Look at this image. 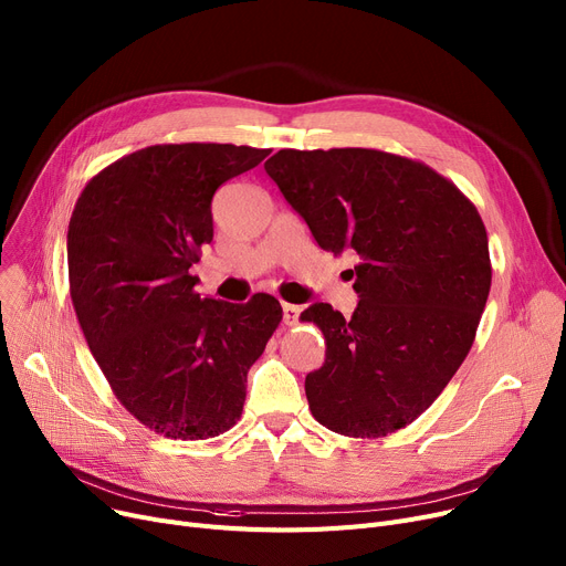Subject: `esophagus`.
Listing matches in <instances>:
<instances>
[{
    "mask_svg": "<svg viewBox=\"0 0 566 566\" xmlns=\"http://www.w3.org/2000/svg\"><path fill=\"white\" fill-rule=\"evenodd\" d=\"M282 312H284V325H295V323H298V316H301L303 307L284 303V305H282Z\"/></svg>",
    "mask_w": 566,
    "mask_h": 566,
    "instance_id": "esophagus-1",
    "label": "esophagus"
}]
</instances>
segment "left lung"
Wrapping results in <instances>:
<instances>
[{"mask_svg": "<svg viewBox=\"0 0 566 566\" xmlns=\"http://www.w3.org/2000/svg\"><path fill=\"white\" fill-rule=\"evenodd\" d=\"M263 169L323 250L358 254L353 316L328 303L301 314L325 337L305 378L312 415L348 438L403 429L452 380L486 307L478 208L429 165L378 148H282Z\"/></svg>", "mask_w": 566, "mask_h": 566, "instance_id": "left-lung-1", "label": "left lung"}]
</instances>
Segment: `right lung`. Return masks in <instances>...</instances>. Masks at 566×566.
I'll list each match as a JSON object with an SVG mask.
<instances>
[{"instance_id": "right-lung-1", "label": "right lung", "mask_w": 566, "mask_h": 566, "mask_svg": "<svg viewBox=\"0 0 566 566\" xmlns=\"http://www.w3.org/2000/svg\"><path fill=\"white\" fill-rule=\"evenodd\" d=\"M271 148L188 142L139 148L98 171L69 224L71 301L114 397L165 438L206 440L241 418L250 367L282 321L201 298L190 275L213 241L211 201Z\"/></svg>"}]
</instances>
